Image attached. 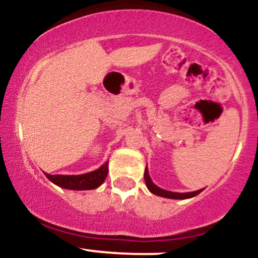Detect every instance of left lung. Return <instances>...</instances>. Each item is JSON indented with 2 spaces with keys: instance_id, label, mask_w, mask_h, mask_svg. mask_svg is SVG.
Returning a JSON list of instances; mask_svg holds the SVG:
<instances>
[{
  "instance_id": "8db88e82",
  "label": "left lung",
  "mask_w": 258,
  "mask_h": 258,
  "mask_svg": "<svg viewBox=\"0 0 258 258\" xmlns=\"http://www.w3.org/2000/svg\"><path fill=\"white\" fill-rule=\"evenodd\" d=\"M144 180H146L147 188L149 189L150 193L158 195V197L167 198V199H189V198L197 197V195L201 193V190H203V189H200V190L190 191V193H173V191L165 190V189L159 188L158 185L154 184L152 178H150V176H149V172H148L147 167H146V172H144Z\"/></svg>"
}]
</instances>
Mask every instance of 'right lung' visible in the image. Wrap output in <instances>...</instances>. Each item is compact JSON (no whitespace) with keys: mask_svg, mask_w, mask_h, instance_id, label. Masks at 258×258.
I'll return each instance as SVG.
<instances>
[{"mask_svg":"<svg viewBox=\"0 0 258 258\" xmlns=\"http://www.w3.org/2000/svg\"><path fill=\"white\" fill-rule=\"evenodd\" d=\"M108 164L106 161L102 165L98 170L85 174H78V176H65V174H48L44 173L46 177L52 183L57 184L60 188L72 189V190H90L96 189L104 182L108 176Z\"/></svg>","mask_w":258,"mask_h":258,"instance_id":"right-lung-1","label":"right lung"}]
</instances>
